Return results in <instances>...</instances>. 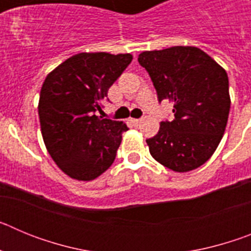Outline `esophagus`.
<instances>
[{
  "label": "esophagus",
  "mask_w": 251,
  "mask_h": 251,
  "mask_svg": "<svg viewBox=\"0 0 251 251\" xmlns=\"http://www.w3.org/2000/svg\"><path fill=\"white\" fill-rule=\"evenodd\" d=\"M130 122H132V123L134 124V126H138V124H141L142 119H130Z\"/></svg>",
  "instance_id": "esophagus-1"
}]
</instances>
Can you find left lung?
<instances>
[{"instance_id": "left-lung-1", "label": "left lung", "mask_w": 251, "mask_h": 251, "mask_svg": "<svg viewBox=\"0 0 251 251\" xmlns=\"http://www.w3.org/2000/svg\"><path fill=\"white\" fill-rule=\"evenodd\" d=\"M138 63L150 74L158 100L174 103V121L161 122L158 133L146 141L152 157L175 172L202 166L216 151L229 118L225 69L195 46L143 51Z\"/></svg>"}]
</instances>
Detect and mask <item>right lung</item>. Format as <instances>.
I'll use <instances>...</instances> for the list:
<instances>
[{"mask_svg": "<svg viewBox=\"0 0 251 251\" xmlns=\"http://www.w3.org/2000/svg\"><path fill=\"white\" fill-rule=\"evenodd\" d=\"M130 54L80 52L46 76L39 117L44 143L57 167L92 181L112 166L127 124L95 115L108 90L132 61Z\"/></svg>", "mask_w": 251, "mask_h": 251, "instance_id": "right-lung-1", "label": "right lung"}]
</instances>
